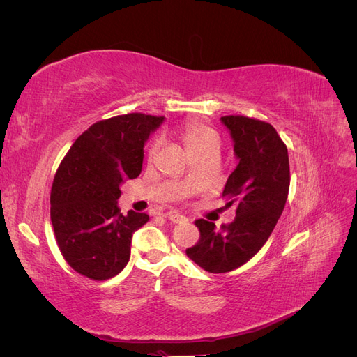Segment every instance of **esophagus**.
Instances as JSON below:
<instances>
[{
  "instance_id": "esophagus-1",
  "label": "esophagus",
  "mask_w": 357,
  "mask_h": 357,
  "mask_svg": "<svg viewBox=\"0 0 357 357\" xmlns=\"http://www.w3.org/2000/svg\"><path fill=\"white\" fill-rule=\"evenodd\" d=\"M168 218H169V220L172 222V223H183V222H188V218L186 215H183V214H178V213H169L168 214Z\"/></svg>"
}]
</instances>
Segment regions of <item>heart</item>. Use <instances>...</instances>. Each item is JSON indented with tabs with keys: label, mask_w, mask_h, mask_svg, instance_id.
I'll list each match as a JSON object with an SVG mask.
<instances>
[{
	"label": "heart",
	"mask_w": 357,
	"mask_h": 357,
	"mask_svg": "<svg viewBox=\"0 0 357 357\" xmlns=\"http://www.w3.org/2000/svg\"><path fill=\"white\" fill-rule=\"evenodd\" d=\"M181 139L188 152L197 159L199 156L218 155L219 152V135L210 126L199 122H188L181 128ZM159 147L158 142H153L149 147V158H152Z\"/></svg>",
	"instance_id": "1"
}]
</instances>
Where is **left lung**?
<instances>
[{
  "instance_id": "8db88e82",
  "label": "left lung",
  "mask_w": 357,
  "mask_h": 357,
  "mask_svg": "<svg viewBox=\"0 0 357 357\" xmlns=\"http://www.w3.org/2000/svg\"><path fill=\"white\" fill-rule=\"evenodd\" d=\"M222 122L240 160L222 193L228 207L236 205V215L220 231L213 222L195 220L199 240L186 248L193 262L214 274L236 269L261 250L284 210L290 185L287 147L271 123L240 114L223 116Z\"/></svg>"
}]
</instances>
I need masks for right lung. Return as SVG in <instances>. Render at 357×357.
Returning <instances> with one entry per match:
<instances>
[{"label": "right lung", "instance_id": "1", "mask_svg": "<svg viewBox=\"0 0 357 357\" xmlns=\"http://www.w3.org/2000/svg\"><path fill=\"white\" fill-rule=\"evenodd\" d=\"M162 121L144 113L104 119L75 139L58 167L50 220L63 259L80 275L104 282L126 266L132 234L149 215L121 213V185L139 176L144 143Z\"/></svg>", "mask_w": 357, "mask_h": 357}]
</instances>
